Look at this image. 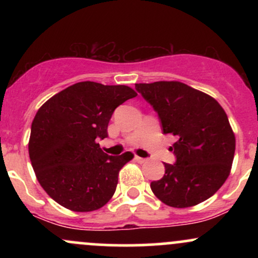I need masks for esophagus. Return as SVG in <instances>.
Masks as SVG:
<instances>
[{
    "label": "esophagus",
    "mask_w": 258,
    "mask_h": 258,
    "mask_svg": "<svg viewBox=\"0 0 258 258\" xmlns=\"http://www.w3.org/2000/svg\"><path fill=\"white\" fill-rule=\"evenodd\" d=\"M135 159H136V161L139 162V164H144V162H147V159L141 158V156H137V155H136V156H135Z\"/></svg>",
    "instance_id": "1"
}]
</instances>
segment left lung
I'll return each mask as SVG.
<instances>
[{
    "label": "left lung",
    "mask_w": 258,
    "mask_h": 258,
    "mask_svg": "<svg viewBox=\"0 0 258 258\" xmlns=\"http://www.w3.org/2000/svg\"><path fill=\"white\" fill-rule=\"evenodd\" d=\"M158 112L162 132L177 138L170 148L173 165L165 164L153 193L168 206L190 207L211 198L230 173L235 136L226 111L215 98L178 81L136 84Z\"/></svg>",
    "instance_id": "1"
}]
</instances>
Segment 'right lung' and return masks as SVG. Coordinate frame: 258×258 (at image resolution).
<instances>
[{
    "label": "right lung",
    "mask_w": 258,
    "mask_h": 258,
    "mask_svg": "<svg viewBox=\"0 0 258 258\" xmlns=\"http://www.w3.org/2000/svg\"><path fill=\"white\" fill-rule=\"evenodd\" d=\"M137 96L128 86L84 81L54 94L31 125L29 156L41 186L59 205L76 212L103 207L116 190L131 152L119 156L100 149L117 106Z\"/></svg>",
    "instance_id": "1"
}]
</instances>
